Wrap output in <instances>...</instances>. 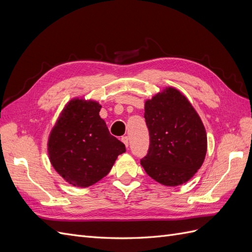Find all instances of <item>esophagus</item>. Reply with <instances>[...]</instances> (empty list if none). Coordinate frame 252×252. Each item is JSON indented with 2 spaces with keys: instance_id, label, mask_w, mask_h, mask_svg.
Returning <instances> with one entry per match:
<instances>
[{
  "instance_id": "1",
  "label": "esophagus",
  "mask_w": 252,
  "mask_h": 252,
  "mask_svg": "<svg viewBox=\"0 0 252 252\" xmlns=\"http://www.w3.org/2000/svg\"><path fill=\"white\" fill-rule=\"evenodd\" d=\"M122 142H123L124 144H125V146L126 147H128L129 146V136H127V135H125V136H122Z\"/></svg>"
}]
</instances>
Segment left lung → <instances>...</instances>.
Instances as JSON below:
<instances>
[{
  "mask_svg": "<svg viewBox=\"0 0 252 252\" xmlns=\"http://www.w3.org/2000/svg\"><path fill=\"white\" fill-rule=\"evenodd\" d=\"M149 149L141 165L165 186H179L200 169L207 151L202 121L185 95L172 87L145 103Z\"/></svg>",
  "mask_w": 252,
  "mask_h": 252,
  "instance_id": "obj_1",
  "label": "left lung"
}]
</instances>
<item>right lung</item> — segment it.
<instances>
[{
    "instance_id": "add662e5",
    "label": "right lung",
    "mask_w": 252,
    "mask_h": 252,
    "mask_svg": "<svg viewBox=\"0 0 252 252\" xmlns=\"http://www.w3.org/2000/svg\"><path fill=\"white\" fill-rule=\"evenodd\" d=\"M94 101L73 98L68 103L49 135L51 165L74 187H88L111 170L125 145L109 130Z\"/></svg>"
}]
</instances>
